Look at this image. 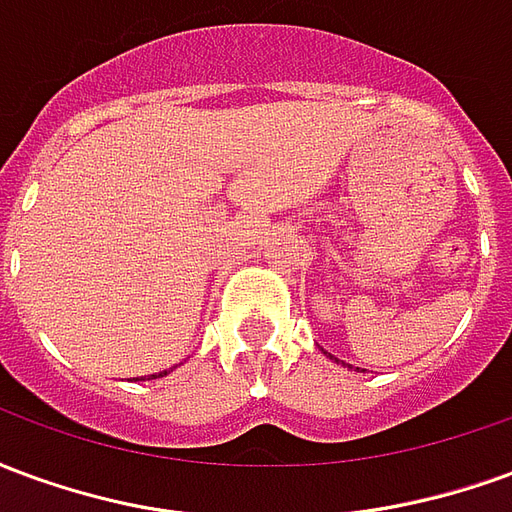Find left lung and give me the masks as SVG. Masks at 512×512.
I'll use <instances>...</instances> for the list:
<instances>
[{
	"label": "left lung",
	"instance_id": "1",
	"mask_svg": "<svg viewBox=\"0 0 512 512\" xmlns=\"http://www.w3.org/2000/svg\"><path fill=\"white\" fill-rule=\"evenodd\" d=\"M334 362H340V359H334Z\"/></svg>",
	"mask_w": 512,
	"mask_h": 512
}]
</instances>
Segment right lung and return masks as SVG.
<instances>
[{"instance_id": "obj_1", "label": "right lung", "mask_w": 512, "mask_h": 512, "mask_svg": "<svg viewBox=\"0 0 512 512\" xmlns=\"http://www.w3.org/2000/svg\"><path fill=\"white\" fill-rule=\"evenodd\" d=\"M169 370H164V373H158V376H150V378H161V376H167Z\"/></svg>"}]
</instances>
